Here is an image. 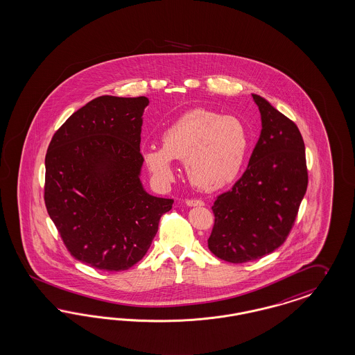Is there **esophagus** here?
<instances>
[{
  "instance_id": "34e87169",
  "label": "esophagus",
  "mask_w": 355,
  "mask_h": 355,
  "mask_svg": "<svg viewBox=\"0 0 355 355\" xmlns=\"http://www.w3.org/2000/svg\"><path fill=\"white\" fill-rule=\"evenodd\" d=\"M186 205L189 207H200V206H205V202L200 199H187Z\"/></svg>"
}]
</instances>
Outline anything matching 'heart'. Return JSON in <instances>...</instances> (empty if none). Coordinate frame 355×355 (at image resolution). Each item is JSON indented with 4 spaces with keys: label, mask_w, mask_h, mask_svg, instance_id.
<instances>
[{
    "label": "heart",
    "mask_w": 355,
    "mask_h": 355,
    "mask_svg": "<svg viewBox=\"0 0 355 355\" xmlns=\"http://www.w3.org/2000/svg\"><path fill=\"white\" fill-rule=\"evenodd\" d=\"M248 148L249 132L239 118L194 109L171 123L161 136V148H147L143 159L162 184L174 177L173 159H184L189 181L200 190L215 191L239 175Z\"/></svg>",
    "instance_id": "b5f03b06"
}]
</instances>
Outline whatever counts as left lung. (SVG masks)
Wrapping results in <instances>:
<instances>
[{"label":"left lung","mask_w":355,"mask_h":355,"mask_svg":"<svg viewBox=\"0 0 355 355\" xmlns=\"http://www.w3.org/2000/svg\"><path fill=\"white\" fill-rule=\"evenodd\" d=\"M262 130L248 168L232 189L215 199L208 249L232 263L278 249L296 219L308 184L306 147L297 125L253 94Z\"/></svg>","instance_id":"1"}]
</instances>
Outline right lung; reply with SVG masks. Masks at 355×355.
I'll return each instance as SVG.
<instances>
[{
  "instance_id": "right-lung-1",
  "label": "right lung",
  "mask_w": 355,
  "mask_h": 355,
  "mask_svg": "<svg viewBox=\"0 0 355 355\" xmlns=\"http://www.w3.org/2000/svg\"><path fill=\"white\" fill-rule=\"evenodd\" d=\"M147 97L102 96L73 112L46 155L44 202L76 259L123 271L152 244L173 199L149 196L140 181V134Z\"/></svg>"
}]
</instances>
